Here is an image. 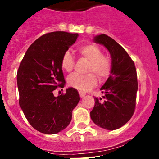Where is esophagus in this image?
Wrapping results in <instances>:
<instances>
[{
	"instance_id": "obj_1",
	"label": "esophagus",
	"mask_w": 159,
	"mask_h": 159,
	"mask_svg": "<svg viewBox=\"0 0 159 159\" xmlns=\"http://www.w3.org/2000/svg\"><path fill=\"white\" fill-rule=\"evenodd\" d=\"M79 95L81 98H83L84 95H85V93L82 92V91H79Z\"/></svg>"
}]
</instances>
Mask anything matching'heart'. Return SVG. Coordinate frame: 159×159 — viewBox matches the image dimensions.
Instances as JSON below:
<instances>
[{
    "label": "heart",
    "instance_id": "obj_1",
    "mask_svg": "<svg viewBox=\"0 0 159 159\" xmlns=\"http://www.w3.org/2000/svg\"><path fill=\"white\" fill-rule=\"evenodd\" d=\"M81 57L89 61L88 72H93L88 75L75 73L68 78V84L70 87L80 91H87L97 84L98 75L101 80H105L110 75L112 69V61L108 56L104 55L99 46L94 43H86L78 48ZM75 60L69 51H65L61 57V65L67 72L74 69ZM95 73L94 74L93 73Z\"/></svg>",
    "mask_w": 159,
    "mask_h": 159
}]
</instances>
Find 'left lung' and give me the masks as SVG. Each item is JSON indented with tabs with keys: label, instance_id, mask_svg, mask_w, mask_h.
Segmentation results:
<instances>
[{
	"label": "left lung",
	"instance_id": "8db88e82",
	"mask_svg": "<svg viewBox=\"0 0 159 159\" xmlns=\"http://www.w3.org/2000/svg\"><path fill=\"white\" fill-rule=\"evenodd\" d=\"M94 41L108 50L112 69L101 88L103 98H94V106L90 115L98 126L118 129L131 119L135 110L138 91L135 65L125 50L108 35H98Z\"/></svg>",
	"mask_w": 159,
	"mask_h": 159
}]
</instances>
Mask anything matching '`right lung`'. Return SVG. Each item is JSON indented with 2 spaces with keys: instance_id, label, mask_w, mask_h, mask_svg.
Here are the masks:
<instances>
[{
  "instance_id": "add662e5",
  "label": "right lung",
  "mask_w": 159,
  "mask_h": 159,
  "mask_svg": "<svg viewBox=\"0 0 159 159\" xmlns=\"http://www.w3.org/2000/svg\"><path fill=\"white\" fill-rule=\"evenodd\" d=\"M78 34L54 31L36 40L22 59L17 74L19 105L30 125L53 134L70 124L72 111L80 101L73 88L54 97L53 91L65 84L61 60Z\"/></svg>"
}]
</instances>
